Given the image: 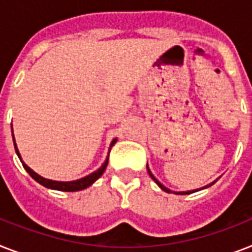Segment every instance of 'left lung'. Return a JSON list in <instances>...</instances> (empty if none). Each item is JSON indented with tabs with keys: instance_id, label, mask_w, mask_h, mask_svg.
<instances>
[{
	"instance_id": "8db88e82",
	"label": "left lung",
	"mask_w": 252,
	"mask_h": 252,
	"mask_svg": "<svg viewBox=\"0 0 252 252\" xmlns=\"http://www.w3.org/2000/svg\"><path fill=\"white\" fill-rule=\"evenodd\" d=\"M148 172H149L150 178H152V179H153L154 182H156V183H157L158 186H159V187L162 188V189H163V191H165V192H167V193H171V191H170V189H168V188H166L165 186H162V184L159 183V182H158V180L156 179V178H154V175H153V174H152V172H150L149 167H148ZM212 184H213V183H212ZM209 186H211V184H209ZM192 192H195V191H188V192H178V193H187V195H188V193H192ZM175 193H176V192H175Z\"/></svg>"
}]
</instances>
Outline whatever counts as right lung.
I'll return each mask as SVG.
<instances>
[{
	"label": "right lung",
	"instance_id": "right-lung-1",
	"mask_svg": "<svg viewBox=\"0 0 252 252\" xmlns=\"http://www.w3.org/2000/svg\"><path fill=\"white\" fill-rule=\"evenodd\" d=\"M13 141H14V136H13ZM115 142H116V140L112 141L111 146L114 145ZM14 148H15V152H17L18 157L21 158L19 152H18L17 149V145H15V141H14ZM21 161H22V158H21ZM107 163H108V158H107L106 162L103 163L102 167L99 168V170H96L95 172H93V174H90V175L85 176V178H82V179L80 180H74V182H55V180L45 179V178H41L40 175H37L36 172H33L29 166L26 165L25 162L22 161V165H23V167L26 168V171L29 172L30 175H31V178H33V179L36 180L37 183H40L41 186H44V187L47 188H52V189H59V191H65V192L81 191V189H85V188H87L89 186H91V184L94 183L95 180L98 179V178H100V175L104 172V170H106L107 167Z\"/></svg>",
	"mask_w": 252,
	"mask_h": 252
}]
</instances>
